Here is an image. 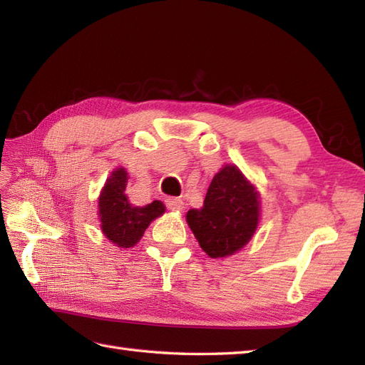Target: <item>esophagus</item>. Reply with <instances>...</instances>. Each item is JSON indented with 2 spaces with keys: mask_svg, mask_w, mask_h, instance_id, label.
I'll return each instance as SVG.
<instances>
[{
  "mask_svg": "<svg viewBox=\"0 0 365 365\" xmlns=\"http://www.w3.org/2000/svg\"><path fill=\"white\" fill-rule=\"evenodd\" d=\"M165 202H166V207L169 208V210H173V212H182L185 208V202L178 197H168Z\"/></svg>",
  "mask_w": 365,
  "mask_h": 365,
  "instance_id": "obj_1",
  "label": "esophagus"
}]
</instances>
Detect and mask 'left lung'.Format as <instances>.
<instances>
[{
    "label": "left lung",
    "instance_id": "obj_1",
    "mask_svg": "<svg viewBox=\"0 0 365 365\" xmlns=\"http://www.w3.org/2000/svg\"><path fill=\"white\" fill-rule=\"evenodd\" d=\"M259 192L237 166L226 165L208 187L202 208H191L187 222L212 259L229 257L250 242L259 224Z\"/></svg>",
    "mask_w": 365,
    "mask_h": 365
}]
</instances>
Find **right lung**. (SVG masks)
Here are the masks:
<instances>
[{
	"instance_id": "1",
	"label": "right lung",
	"mask_w": 365,
	"mask_h": 365,
	"mask_svg": "<svg viewBox=\"0 0 365 365\" xmlns=\"http://www.w3.org/2000/svg\"><path fill=\"white\" fill-rule=\"evenodd\" d=\"M127 170L118 168L106 178L98 197L100 227L105 237L119 247L135 246L149 224L165 213V204L153 200L144 207H133L125 195Z\"/></svg>"
}]
</instances>
